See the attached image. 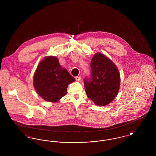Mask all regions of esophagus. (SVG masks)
<instances>
[{
    "mask_svg": "<svg viewBox=\"0 0 156 156\" xmlns=\"http://www.w3.org/2000/svg\"><path fill=\"white\" fill-rule=\"evenodd\" d=\"M75 80H76V81H80L81 78L80 76H75Z\"/></svg>",
    "mask_w": 156,
    "mask_h": 156,
    "instance_id": "esophagus-1",
    "label": "esophagus"
}]
</instances>
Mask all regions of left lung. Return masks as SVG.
I'll return each instance as SVG.
<instances>
[{
    "label": "left lung",
    "mask_w": 156,
    "mask_h": 156,
    "mask_svg": "<svg viewBox=\"0 0 156 156\" xmlns=\"http://www.w3.org/2000/svg\"><path fill=\"white\" fill-rule=\"evenodd\" d=\"M90 75L83 79L87 97L98 106L110 104L119 91V71L113 62L97 53L90 62Z\"/></svg>",
    "instance_id": "left-lung-1"
}]
</instances>
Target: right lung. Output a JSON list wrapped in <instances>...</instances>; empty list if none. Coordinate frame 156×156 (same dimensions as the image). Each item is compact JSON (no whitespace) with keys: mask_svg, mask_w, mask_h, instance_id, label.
Returning a JSON list of instances; mask_svg holds the SVG:
<instances>
[{"mask_svg":"<svg viewBox=\"0 0 156 156\" xmlns=\"http://www.w3.org/2000/svg\"><path fill=\"white\" fill-rule=\"evenodd\" d=\"M75 81L67 69L62 68L58 59L51 56L39 64L34 76V86L44 100L55 102L66 95L68 85Z\"/></svg>","mask_w":156,"mask_h":156,"instance_id":"right-lung-1","label":"right lung"}]
</instances>
